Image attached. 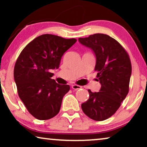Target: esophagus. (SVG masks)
Listing matches in <instances>:
<instances>
[{
  "label": "esophagus",
  "mask_w": 147,
  "mask_h": 147,
  "mask_svg": "<svg viewBox=\"0 0 147 147\" xmlns=\"http://www.w3.org/2000/svg\"><path fill=\"white\" fill-rule=\"evenodd\" d=\"M71 88L73 90H79L80 88H82V87L80 86H78V85H76V84H74V85L71 86Z\"/></svg>",
  "instance_id": "esophagus-1"
}]
</instances>
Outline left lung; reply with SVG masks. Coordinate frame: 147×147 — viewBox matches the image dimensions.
Wrapping results in <instances>:
<instances>
[{"label": "left lung", "instance_id": "1", "mask_svg": "<svg viewBox=\"0 0 147 147\" xmlns=\"http://www.w3.org/2000/svg\"><path fill=\"white\" fill-rule=\"evenodd\" d=\"M78 40L93 50L96 57L94 70L101 84L98 92L88 90L89 99L82 104V109L91 119L102 121L117 111L127 96L131 62L124 48L109 35L96 33Z\"/></svg>", "mask_w": 147, "mask_h": 147}]
</instances>
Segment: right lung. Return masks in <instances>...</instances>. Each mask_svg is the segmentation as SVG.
Instances as JSON below:
<instances>
[{"instance_id": "1", "label": "right lung", "mask_w": 147, "mask_h": 147, "mask_svg": "<svg viewBox=\"0 0 147 147\" xmlns=\"http://www.w3.org/2000/svg\"><path fill=\"white\" fill-rule=\"evenodd\" d=\"M77 39L45 34L26 45L14 68L19 98L33 117L45 120L59 113L62 100L70 89L51 79V69H58L63 53Z\"/></svg>"}]
</instances>
